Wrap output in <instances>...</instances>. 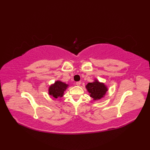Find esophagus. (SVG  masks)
I'll list each match as a JSON object with an SVG mask.
<instances>
[{
	"label": "esophagus",
	"mask_w": 150,
	"mask_h": 150,
	"mask_svg": "<svg viewBox=\"0 0 150 150\" xmlns=\"http://www.w3.org/2000/svg\"><path fill=\"white\" fill-rule=\"evenodd\" d=\"M76 84L77 85V86H80L81 85V82H80V81H78V82H76Z\"/></svg>",
	"instance_id": "34e87169"
}]
</instances>
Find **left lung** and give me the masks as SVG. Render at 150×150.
Returning <instances> with one entry per match:
<instances>
[{"label":"left lung","instance_id":"1","mask_svg":"<svg viewBox=\"0 0 150 150\" xmlns=\"http://www.w3.org/2000/svg\"><path fill=\"white\" fill-rule=\"evenodd\" d=\"M86 88L94 101L99 100L103 98L108 90L105 84L103 83H100L96 79H95L93 82L88 83L86 86Z\"/></svg>","mask_w":150,"mask_h":150}]
</instances>
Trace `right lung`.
Masks as SVG:
<instances>
[{
    "mask_svg": "<svg viewBox=\"0 0 150 150\" xmlns=\"http://www.w3.org/2000/svg\"><path fill=\"white\" fill-rule=\"evenodd\" d=\"M67 84L63 83L61 81H56L55 83L49 86V94L54 98L62 97L64 96V93L68 88Z\"/></svg>",
    "mask_w": 150,
    "mask_h": 150,
    "instance_id": "add662e5",
    "label": "right lung"
}]
</instances>
